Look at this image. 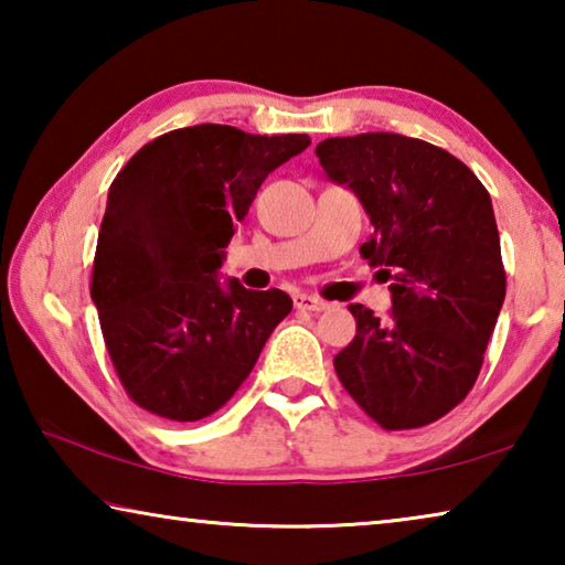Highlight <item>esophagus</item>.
<instances>
[{
    "label": "esophagus",
    "mask_w": 565,
    "mask_h": 565,
    "mask_svg": "<svg viewBox=\"0 0 565 565\" xmlns=\"http://www.w3.org/2000/svg\"><path fill=\"white\" fill-rule=\"evenodd\" d=\"M294 306L299 311H327L329 303L319 299V296H311V294H294Z\"/></svg>",
    "instance_id": "1"
}]
</instances>
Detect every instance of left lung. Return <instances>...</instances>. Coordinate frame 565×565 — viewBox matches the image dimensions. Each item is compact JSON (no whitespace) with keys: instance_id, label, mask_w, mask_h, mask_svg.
Listing matches in <instances>:
<instances>
[{"instance_id":"8db88e82","label":"left lung","mask_w":565,"mask_h":565,"mask_svg":"<svg viewBox=\"0 0 565 565\" xmlns=\"http://www.w3.org/2000/svg\"><path fill=\"white\" fill-rule=\"evenodd\" d=\"M317 157L366 209L361 256L391 279L386 319L349 306L356 337L333 369L386 431L434 424L473 388L505 299L489 191L454 154L401 134L323 139Z\"/></svg>"}]
</instances>
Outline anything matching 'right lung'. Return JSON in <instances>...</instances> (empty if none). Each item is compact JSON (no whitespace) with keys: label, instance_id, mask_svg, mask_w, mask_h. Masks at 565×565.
<instances>
[{"label":"right lung","instance_id":"right-lung-1","mask_svg":"<svg viewBox=\"0 0 565 565\" xmlns=\"http://www.w3.org/2000/svg\"><path fill=\"white\" fill-rule=\"evenodd\" d=\"M309 145L199 124L149 141L111 181L92 301L124 391L149 414L212 416L291 311L289 294L222 284L218 266L262 181Z\"/></svg>","mask_w":565,"mask_h":565}]
</instances>
